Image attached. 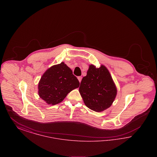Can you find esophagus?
Wrapping results in <instances>:
<instances>
[{
  "instance_id": "34e87169",
  "label": "esophagus",
  "mask_w": 157,
  "mask_h": 157,
  "mask_svg": "<svg viewBox=\"0 0 157 157\" xmlns=\"http://www.w3.org/2000/svg\"><path fill=\"white\" fill-rule=\"evenodd\" d=\"M82 76H78V79L79 80V82H81V81H82Z\"/></svg>"
}]
</instances>
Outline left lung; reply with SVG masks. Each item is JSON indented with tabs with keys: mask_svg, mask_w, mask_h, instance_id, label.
Listing matches in <instances>:
<instances>
[{
	"mask_svg": "<svg viewBox=\"0 0 157 157\" xmlns=\"http://www.w3.org/2000/svg\"><path fill=\"white\" fill-rule=\"evenodd\" d=\"M86 76L82 78L79 89L85 105L95 112L109 108L117 94V89L106 67L90 65Z\"/></svg>",
	"mask_w": 157,
	"mask_h": 157,
	"instance_id": "obj_1",
	"label": "left lung"
}]
</instances>
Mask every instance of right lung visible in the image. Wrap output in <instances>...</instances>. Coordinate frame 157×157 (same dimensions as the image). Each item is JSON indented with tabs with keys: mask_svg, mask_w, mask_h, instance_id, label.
<instances>
[{
	"mask_svg": "<svg viewBox=\"0 0 157 157\" xmlns=\"http://www.w3.org/2000/svg\"><path fill=\"white\" fill-rule=\"evenodd\" d=\"M79 86V82L64 62L53 65L42 75L38 83V94L49 105L61 102L68 93Z\"/></svg>",
	"mask_w": 157,
	"mask_h": 157,
	"instance_id": "1",
	"label": "right lung"
}]
</instances>
